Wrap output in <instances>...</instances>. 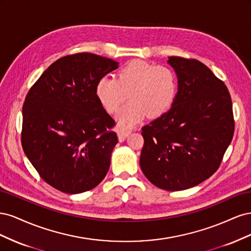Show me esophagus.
<instances>
[{
  "label": "esophagus",
  "instance_id": "obj_1",
  "mask_svg": "<svg viewBox=\"0 0 251 251\" xmlns=\"http://www.w3.org/2000/svg\"><path fill=\"white\" fill-rule=\"evenodd\" d=\"M130 133H131V130H125V128L119 127L117 130V136H118L119 142H124L127 136L130 135Z\"/></svg>",
  "mask_w": 251,
  "mask_h": 251
}]
</instances>
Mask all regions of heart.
Masks as SVG:
<instances>
[{
	"instance_id": "heart-1",
	"label": "heart",
	"mask_w": 251,
	"mask_h": 251,
	"mask_svg": "<svg viewBox=\"0 0 251 251\" xmlns=\"http://www.w3.org/2000/svg\"><path fill=\"white\" fill-rule=\"evenodd\" d=\"M177 90V75L170 67L133 60L118 72V78L105 75L98 80L96 96L102 107L113 113L130 93L132 100L116 116L119 126L127 128L148 114L153 117L162 115L172 107Z\"/></svg>"
}]
</instances>
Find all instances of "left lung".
I'll return each mask as SVG.
<instances>
[{
	"mask_svg": "<svg viewBox=\"0 0 251 251\" xmlns=\"http://www.w3.org/2000/svg\"><path fill=\"white\" fill-rule=\"evenodd\" d=\"M178 78L171 109L142 127L140 168L165 191H183L214 174L231 142L230 94L222 80L197 59L169 57Z\"/></svg>",
	"mask_w": 251,
	"mask_h": 251,
	"instance_id": "left-lung-1",
	"label": "left lung"
}]
</instances>
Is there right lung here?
Masks as SVG:
<instances>
[{
    "mask_svg": "<svg viewBox=\"0 0 251 251\" xmlns=\"http://www.w3.org/2000/svg\"><path fill=\"white\" fill-rule=\"evenodd\" d=\"M118 63L93 53L57 59L29 90L22 147L41 177L58 191L80 194L107 175L118 142L115 121L96 96L97 81Z\"/></svg>",
    "mask_w": 251,
    "mask_h": 251,
    "instance_id": "1",
    "label": "right lung"
}]
</instances>
